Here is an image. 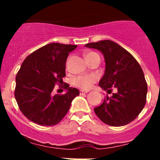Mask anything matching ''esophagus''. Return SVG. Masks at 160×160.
<instances>
[{
    "label": "esophagus",
    "instance_id": "esophagus-1",
    "mask_svg": "<svg viewBox=\"0 0 160 160\" xmlns=\"http://www.w3.org/2000/svg\"><path fill=\"white\" fill-rule=\"evenodd\" d=\"M88 92H89L88 90H80V94H87V93Z\"/></svg>",
    "mask_w": 160,
    "mask_h": 160
}]
</instances>
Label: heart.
<instances>
[{"mask_svg":"<svg viewBox=\"0 0 160 160\" xmlns=\"http://www.w3.org/2000/svg\"><path fill=\"white\" fill-rule=\"evenodd\" d=\"M95 53H90L87 55L93 54ZM97 81V77L94 74H84L79 75L73 79V85L82 90H89L92 87L93 84Z\"/></svg>","mask_w":160,"mask_h":160,"instance_id":"heart-1","label":"heart"}]
</instances>
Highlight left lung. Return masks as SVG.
I'll return each mask as SVG.
<instances>
[{"mask_svg": "<svg viewBox=\"0 0 160 160\" xmlns=\"http://www.w3.org/2000/svg\"><path fill=\"white\" fill-rule=\"evenodd\" d=\"M87 47L97 49L103 53L105 73L99 86L107 92L117 89L111 97L106 96L101 105L94 109L104 123L121 127L132 122L140 114L147 101L148 84L140 65L132 55L110 40L91 42Z\"/></svg>", "mask_w": 160, "mask_h": 160, "instance_id": "8db88e82", "label": "left lung"}]
</instances>
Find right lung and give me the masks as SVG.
Wrapping results in <instances>:
<instances>
[{
  "mask_svg": "<svg viewBox=\"0 0 160 160\" xmlns=\"http://www.w3.org/2000/svg\"><path fill=\"white\" fill-rule=\"evenodd\" d=\"M76 45L50 43L29 54L16 76L15 98L20 111L29 120L41 126H54L61 122L79 91L63 84L66 62ZM56 84L64 87V95H52Z\"/></svg>",
  "mask_w": 160,
  "mask_h": 160,
  "instance_id": "obj_1",
  "label": "right lung"
}]
</instances>
